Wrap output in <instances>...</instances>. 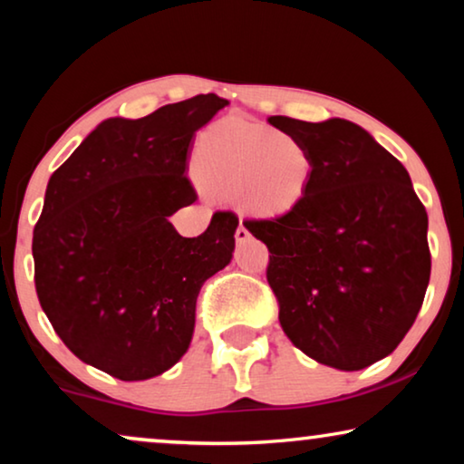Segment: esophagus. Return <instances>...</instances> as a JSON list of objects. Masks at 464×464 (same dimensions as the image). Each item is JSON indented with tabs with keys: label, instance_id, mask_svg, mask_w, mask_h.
Returning a JSON list of instances; mask_svg holds the SVG:
<instances>
[{
	"label": "esophagus",
	"instance_id": "obj_1",
	"mask_svg": "<svg viewBox=\"0 0 464 464\" xmlns=\"http://www.w3.org/2000/svg\"><path fill=\"white\" fill-rule=\"evenodd\" d=\"M249 237H251L249 230H246V227L243 226V221H240L238 227H237V234H234V238H237L238 243H245V240H249Z\"/></svg>",
	"mask_w": 464,
	"mask_h": 464
}]
</instances>
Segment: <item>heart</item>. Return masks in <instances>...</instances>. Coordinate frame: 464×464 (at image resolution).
Wrapping results in <instances>:
<instances>
[{"label":"heart","instance_id":"b5f03b06","mask_svg":"<svg viewBox=\"0 0 464 464\" xmlns=\"http://www.w3.org/2000/svg\"><path fill=\"white\" fill-rule=\"evenodd\" d=\"M194 167L211 192L262 218L294 211L313 179V156L300 139L237 120L200 137Z\"/></svg>","mask_w":464,"mask_h":464}]
</instances>
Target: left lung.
<instances>
[{"label": "left lung", "instance_id": "1", "mask_svg": "<svg viewBox=\"0 0 464 464\" xmlns=\"http://www.w3.org/2000/svg\"><path fill=\"white\" fill-rule=\"evenodd\" d=\"M268 122L313 156L308 194L294 211L245 221L270 251L278 321L310 359L363 370L395 351L422 306L427 211L403 164L354 122Z\"/></svg>", "mask_w": 464, "mask_h": 464}]
</instances>
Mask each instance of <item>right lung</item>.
<instances>
[{
	"instance_id": "obj_1",
	"label": "right lung",
	"mask_w": 464,
	"mask_h": 464,
	"mask_svg": "<svg viewBox=\"0 0 464 464\" xmlns=\"http://www.w3.org/2000/svg\"><path fill=\"white\" fill-rule=\"evenodd\" d=\"M227 105L196 94L139 120H103L54 170L34 230L35 291L75 357L148 380L189 348L202 283L230 264L238 218L200 237L169 218L198 198L186 177L196 130Z\"/></svg>"
}]
</instances>
